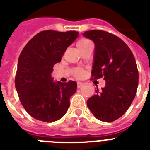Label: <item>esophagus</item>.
<instances>
[{
	"mask_svg": "<svg viewBox=\"0 0 150 150\" xmlns=\"http://www.w3.org/2000/svg\"><path fill=\"white\" fill-rule=\"evenodd\" d=\"M82 86H83V83L81 82H77V86L78 88H80V87H82Z\"/></svg>",
	"mask_w": 150,
	"mask_h": 150,
	"instance_id": "esophagus-1",
	"label": "esophagus"
}]
</instances>
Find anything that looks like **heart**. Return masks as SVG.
<instances>
[{
  "label": "heart",
  "instance_id": "heart-1",
  "mask_svg": "<svg viewBox=\"0 0 150 150\" xmlns=\"http://www.w3.org/2000/svg\"><path fill=\"white\" fill-rule=\"evenodd\" d=\"M88 42H89V41L87 40H79V42H78V46L83 45V44L88 43ZM75 74H76V75H77L78 76H79V75H81L82 74V71L81 70H79V69H78V70L76 71V72H75Z\"/></svg>",
  "mask_w": 150,
  "mask_h": 150
}]
</instances>
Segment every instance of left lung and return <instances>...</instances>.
<instances>
[{
	"label": "left lung",
	"mask_w": 150,
	"mask_h": 150,
	"mask_svg": "<svg viewBox=\"0 0 150 150\" xmlns=\"http://www.w3.org/2000/svg\"><path fill=\"white\" fill-rule=\"evenodd\" d=\"M95 44L92 77H103L106 85L87 100L96 118L112 122L123 115L135 98L139 72L132 52L122 40L102 30L86 31Z\"/></svg>",
	"instance_id": "1"
}]
</instances>
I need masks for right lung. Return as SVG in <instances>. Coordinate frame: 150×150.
Listing matches in <instances>:
<instances>
[{
  "label": "right lung",
  "instance_id": "right-lung-1",
  "mask_svg": "<svg viewBox=\"0 0 150 150\" xmlns=\"http://www.w3.org/2000/svg\"><path fill=\"white\" fill-rule=\"evenodd\" d=\"M76 31L46 30L25 46L18 61L15 84L20 101L33 118L54 122L66 114L77 83L55 82L53 67L61 62L67 48L77 39Z\"/></svg>",
  "mask_w": 150,
  "mask_h": 150
}]
</instances>
